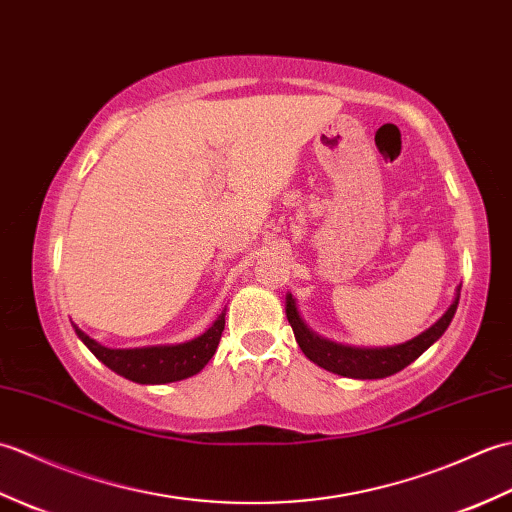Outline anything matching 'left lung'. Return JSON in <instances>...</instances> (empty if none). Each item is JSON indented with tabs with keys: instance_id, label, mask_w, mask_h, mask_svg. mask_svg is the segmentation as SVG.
Listing matches in <instances>:
<instances>
[{
	"instance_id": "obj_1",
	"label": "left lung",
	"mask_w": 512,
	"mask_h": 512,
	"mask_svg": "<svg viewBox=\"0 0 512 512\" xmlns=\"http://www.w3.org/2000/svg\"><path fill=\"white\" fill-rule=\"evenodd\" d=\"M458 301H460V295L455 297L451 308L442 314V319L436 325H431L427 332L416 336V339H411L402 345H394V347H376V350L374 347L369 350V347L336 345L310 332L308 325L299 317L292 295H288L286 299V314L301 352L306 354L312 363L328 369L332 374L347 376V378H385L400 372V369H405L409 363L416 361L424 350H429V347L440 339L444 330L449 328L455 310H458Z\"/></svg>"
}]
</instances>
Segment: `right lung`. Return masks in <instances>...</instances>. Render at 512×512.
Masks as SVG:
<instances>
[{"label":"right lung","instance_id":"right-lung-1","mask_svg":"<svg viewBox=\"0 0 512 512\" xmlns=\"http://www.w3.org/2000/svg\"><path fill=\"white\" fill-rule=\"evenodd\" d=\"M79 339L90 347V352L107 365L112 372L121 374L140 385H165L176 380L198 374L200 369L211 361L217 343L224 332V312L217 317L198 339L180 345H156V347H136V350H110L90 339L74 325Z\"/></svg>","mask_w":512,"mask_h":512}]
</instances>
